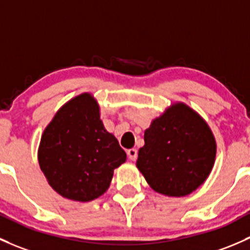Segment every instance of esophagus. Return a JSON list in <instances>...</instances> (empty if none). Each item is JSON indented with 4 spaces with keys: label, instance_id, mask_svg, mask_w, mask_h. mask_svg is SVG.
Returning a JSON list of instances; mask_svg holds the SVG:
<instances>
[{
    "label": "esophagus",
    "instance_id": "obj_1",
    "mask_svg": "<svg viewBox=\"0 0 250 250\" xmlns=\"http://www.w3.org/2000/svg\"><path fill=\"white\" fill-rule=\"evenodd\" d=\"M127 154H128V158H129L130 160H136V158H138V151H136L135 148H130L128 149L127 151Z\"/></svg>",
    "mask_w": 250,
    "mask_h": 250
}]
</instances>
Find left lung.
Wrapping results in <instances>:
<instances>
[{
	"instance_id": "1",
	"label": "left lung",
	"mask_w": 250,
	"mask_h": 250,
	"mask_svg": "<svg viewBox=\"0 0 250 250\" xmlns=\"http://www.w3.org/2000/svg\"><path fill=\"white\" fill-rule=\"evenodd\" d=\"M136 167L153 190L186 196L196 190L211 172L215 140L198 112L176 103L145 130Z\"/></svg>"
}]
</instances>
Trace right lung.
Segmentation results:
<instances>
[{
  "instance_id": "obj_1",
  "label": "right lung",
  "mask_w": 250,
  "mask_h": 250,
  "mask_svg": "<svg viewBox=\"0 0 250 250\" xmlns=\"http://www.w3.org/2000/svg\"><path fill=\"white\" fill-rule=\"evenodd\" d=\"M127 159L106 132L90 93L65 103L44 130L38 162L49 185L63 198L91 201L109 188L114 170Z\"/></svg>"
}]
</instances>
